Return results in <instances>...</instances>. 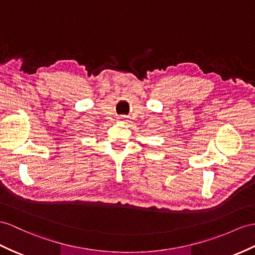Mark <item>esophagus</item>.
Segmentation results:
<instances>
[{
  "instance_id": "34e87169",
  "label": "esophagus",
  "mask_w": 255,
  "mask_h": 255,
  "mask_svg": "<svg viewBox=\"0 0 255 255\" xmlns=\"http://www.w3.org/2000/svg\"><path fill=\"white\" fill-rule=\"evenodd\" d=\"M119 121H120V122H123V123H126V122L128 121V118H127L126 116H121V117L119 118Z\"/></svg>"
}]
</instances>
